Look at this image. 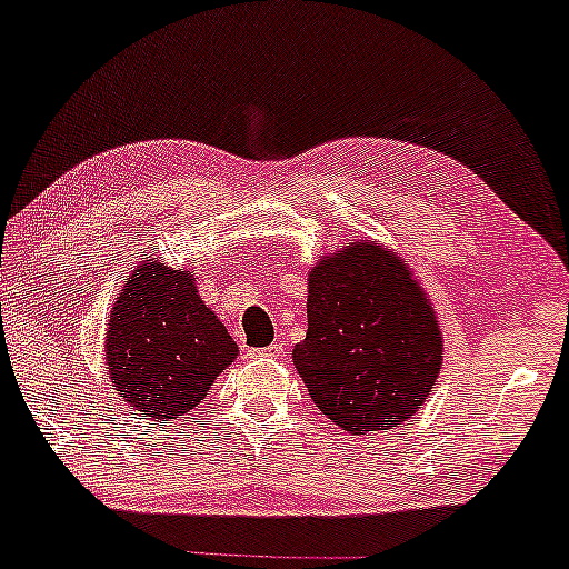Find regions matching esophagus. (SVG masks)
<instances>
[{"mask_svg":"<svg viewBox=\"0 0 569 569\" xmlns=\"http://www.w3.org/2000/svg\"><path fill=\"white\" fill-rule=\"evenodd\" d=\"M259 358H270V360H280L286 355V347L280 345V341H272L270 347H262V350H257Z\"/></svg>","mask_w":569,"mask_h":569,"instance_id":"obj_1","label":"esophagus"}]
</instances>
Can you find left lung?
I'll return each mask as SVG.
<instances>
[{"mask_svg":"<svg viewBox=\"0 0 569 569\" xmlns=\"http://www.w3.org/2000/svg\"><path fill=\"white\" fill-rule=\"evenodd\" d=\"M293 366L339 429L379 432L427 402L442 331L402 259L358 241L310 270L307 337L293 347Z\"/></svg>","mask_w":569,"mask_h":569,"instance_id":"obj_1","label":"left lung"}]
</instances>
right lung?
Here are the masks:
<instances>
[{
    "label": "right lung",
    "instance_id": "1",
    "mask_svg": "<svg viewBox=\"0 0 569 569\" xmlns=\"http://www.w3.org/2000/svg\"><path fill=\"white\" fill-rule=\"evenodd\" d=\"M236 355L238 345L201 302L190 270L146 259L124 280L108 320L106 366L134 416L180 419Z\"/></svg>",
    "mask_w": 569,
    "mask_h": 569
}]
</instances>
